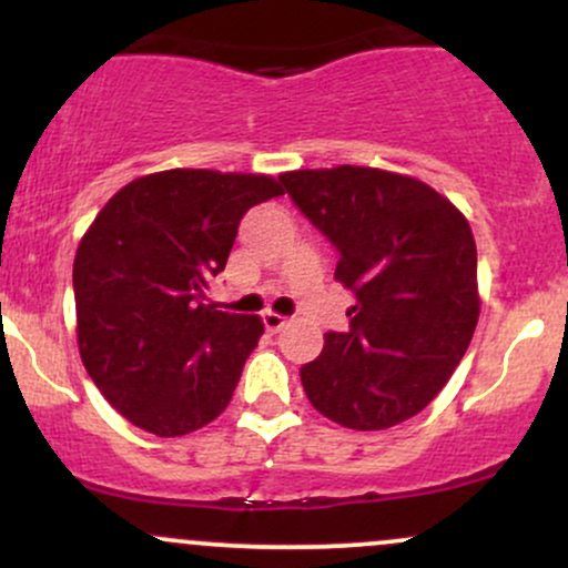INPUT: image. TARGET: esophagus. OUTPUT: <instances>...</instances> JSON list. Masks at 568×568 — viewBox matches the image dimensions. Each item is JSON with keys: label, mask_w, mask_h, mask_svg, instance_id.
<instances>
[{"label": "esophagus", "mask_w": 568, "mask_h": 568, "mask_svg": "<svg viewBox=\"0 0 568 568\" xmlns=\"http://www.w3.org/2000/svg\"><path fill=\"white\" fill-rule=\"evenodd\" d=\"M262 321L266 325V331H272V334H277V331L285 328V323H288L283 315H277V312H264Z\"/></svg>", "instance_id": "34e87169"}]
</instances>
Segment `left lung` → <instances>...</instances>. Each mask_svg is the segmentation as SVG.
Segmentation results:
<instances>
[{
    "mask_svg": "<svg viewBox=\"0 0 568 568\" xmlns=\"http://www.w3.org/2000/svg\"><path fill=\"white\" fill-rule=\"evenodd\" d=\"M293 205L336 247L355 296L349 331L302 366L310 403L336 425L387 429L452 379L478 323L470 224L433 186L376 168L280 175Z\"/></svg>",
    "mask_w": 568,
    "mask_h": 568,
    "instance_id": "left-lung-1",
    "label": "left lung"
}]
</instances>
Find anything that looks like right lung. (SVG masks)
I'll return each instance as SVG.
<instances>
[{"label":"right lung","mask_w":568,"mask_h":568,"mask_svg":"<svg viewBox=\"0 0 568 568\" xmlns=\"http://www.w3.org/2000/svg\"><path fill=\"white\" fill-rule=\"evenodd\" d=\"M270 175L162 171L103 205L74 258L80 355L135 427L179 438L230 406L264 325L205 304V288L253 205L280 197Z\"/></svg>","instance_id":"add662e5"}]
</instances>
